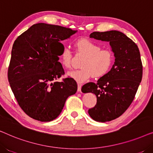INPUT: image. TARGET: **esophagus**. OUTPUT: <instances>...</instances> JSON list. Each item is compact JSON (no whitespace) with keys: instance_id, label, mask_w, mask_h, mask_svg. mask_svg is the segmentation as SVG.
<instances>
[{"instance_id":"1","label":"esophagus","mask_w":153,"mask_h":153,"mask_svg":"<svg viewBox=\"0 0 153 153\" xmlns=\"http://www.w3.org/2000/svg\"><path fill=\"white\" fill-rule=\"evenodd\" d=\"M78 92H81V85L80 83H78V89H77Z\"/></svg>"}]
</instances>
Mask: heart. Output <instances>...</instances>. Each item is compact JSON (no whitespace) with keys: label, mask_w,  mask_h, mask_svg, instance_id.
Here are the masks:
<instances>
[{"label":"heart","mask_w":153,"mask_h":153,"mask_svg":"<svg viewBox=\"0 0 153 153\" xmlns=\"http://www.w3.org/2000/svg\"><path fill=\"white\" fill-rule=\"evenodd\" d=\"M76 53L84 56L80 70L68 73L78 83H83L93 76L103 77L109 72L114 65L115 56L112 50L102 49L101 45L87 38L79 39L76 42ZM60 62L66 69L71 68L72 53L69 47H65L60 56Z\"/></svg>","instance_id":"b5f03b06"}]
</instances>
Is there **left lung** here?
Listing matches in <instances>:
<instances>
[{
	"instance_id": "obj_1",
	"label": "left lung",
	"mask_w": 153,
	"mask_h": 153,
	"mask_svg": "<svg viewBox=\"0 0 153 153\" xmlns=\"http://www.w3.org/2000/svg\"><path fill=\"white\" fill-rule=\"evenodd\" d=\"M90 37L109 42L115 62L109 72L97 82L83 85V93H93L97 103L88 114L97 122H108L120 117L133 102L143 75V65L137 45L117 30L93 32Z\"/></svg>"
}]
</instances>
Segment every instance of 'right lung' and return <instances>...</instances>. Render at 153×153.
I'll list each match as a JSON object with an SVG mask.
<instances>
[{
	"label": "right lung",
	"instance_id": "right-lung-1",
	"mask_svg": "<svg viewBox=\"0 0 153 153\" xmlns=\"http://www.w3.org/2000/svg\"><path fill=\"white\" fill-rule=\"evenodd\" d=\"M76 30L39 23L19 35L12 46L7 78L15 99L28 116L41 122L54 120L66 100L77 91L74 79L65 74L58 62L64 46L60 41Z\"/></svg>",
	"mask_w": 153,
	"mask_h": 153
}]
</instances>
